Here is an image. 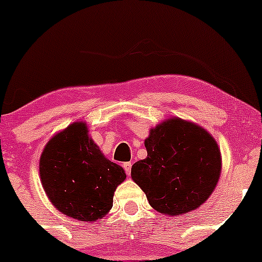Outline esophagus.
Listing matches in <instances>:
<instances>
[{
  "instance_id": "esophagus-1",
  "label": "esophagus",
  "mask_w": 262,
  "mask_h": 262,
  "mask_svg": "<svg viewBox=\"0 0 262 262\" xmlns=\"http://www.w3.org/2000/svg\"><path fill=\"white\" fill-rule=\"evenodd\" d=\"M123 167H124V171H125V173L126 175H130V171H132V163L130 162H125L123 165Z\"/></svg>"
}]
</instances>
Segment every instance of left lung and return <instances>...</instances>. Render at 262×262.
Listing matches in <instances>:
<instances>
[{
	"label": "left lung",
	"instance_id": "1",
	"mask_svg": "<svg viewBox=\"0 0 262 262\" xmlns=\"http://www.w3.org/2000/svg\"><path fill=\"white\" fill-rule=\"evenodd\" d=\"M147 157L132 166V179L163 215L198 209L213 194L222 172L218 143L207 129L168 118L144 139Z\"/></svg>",
	"mask_w": 262,
	"mask_h": 262
}]
</instances>
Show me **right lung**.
<instances>
[{"label":"right lung","instance_id":"obj_1","mask_svg":"<svg viewBox=\"0 0 262 262\" xmlns=\"http://www.w3.org/2000/svg\"><path fill=\"white\" fill-rule=\"evenodd\" d=\"M39 175L54 208L70 218L95 222L110 212L116 187L126 179L90 137L84 121H75L49 139Z\"/></svg>","mask_w":262,"mask_h":262}]
</instances>
